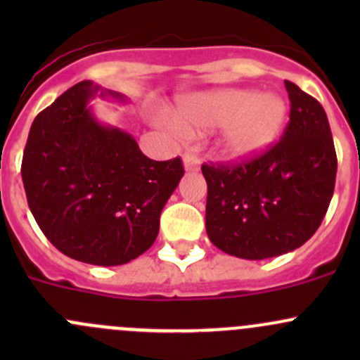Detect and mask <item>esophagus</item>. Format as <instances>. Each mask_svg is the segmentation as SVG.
Returning <instances> with one entry per match:
<instances>
[{"label": "esophagus", "instance_id": "1", "mask_svg": "<svg viewBox=\"0 0 360 360\" xmlns=\"http://www.w3.org/2000/svg\"><path fill=\"white\" fill-rule=\"evenodd\" d=\"M183 163L186 170H198V167H200V162H198L197 155L191 153V151H186V153H184Z\"/></svg>", "mask_w": 360, "mask_h": 360}]
</instances>
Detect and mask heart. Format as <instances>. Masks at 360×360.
<instances>
[{"label": "heart", "mask_w": 360, "mask_h": 360, "mask_svg": "<svg viewBox=\"0 0 360 360\" xmlns=\"http://www.w3.org/2000/svg\"><path fill=\"white\" fill-rule=\"evenodd\" d=\"M285 115V103L275 94L224 89L186 99L169 123L179 134L221 129L219 153L231 162H244L278 139Z\"/></svg>", "instance_id": "obj_1"}]
</instances>
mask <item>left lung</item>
Here are the masks:
<instances>
[{"label": "left lung", "instance_id": "obj_1", "mask_svg": "<svg viewBox=\"0 0 360 360\" xmlns=\"http://www.w3.org/2000/svg\"><path fill=\"white\" fill-rule=\"evenodd\" d=\"M291 112L281 141L257 157L202 165L205 230L223 252L266 259L301 248L328 212L336 151L317 99L285 82Z\"/></svg>", "mask_w": 360, "mask_h": 360}]
</instances>
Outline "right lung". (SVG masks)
I'll list each match as a JSON object with an SVG mask.
<instances>
[{
  "mask_svg": "<svg viewBox=\"0 0 360 360\" xmlns=\"http://www.w3.org/2000/svg\"><path fill=\"white\" fill-rule=\"evenodd\" d=\"M99 90L92 82L76 83L36 116L20 172L29 209L60 252L116 266L153 245L184 169L179 157L148 158L130 134L97 122L89 101Z\"/></svg>",
  "mask_w": 360,
  "mask_h": 360,
  "instance_id": "obj_1",
  "label": "right lung"
}]
</instances>
